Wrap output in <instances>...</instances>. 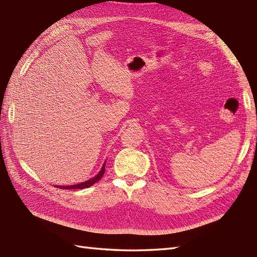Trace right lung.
I'll list each match as a JSON object with an SVG mask.
<instances>
[{"mask_svg": "<svg viewBox=\"0 0 257 257\" xmlns=\"http://www.w3.org/2000/svg\"><path fill=\"white\" fill-rule=\"evenodd\" d=\"M105 173V164L103 165V168H101L100 172L98 173V174L93 177L92 180L89 181H86V182H83L81 184H76V185H72V186H59V188H63V189H83V188H86V187H89L92 186V185H94L96 182H98L101 177H103Z\"/></svg>", "mask_w": 257, "mask_h": 257, "instance_id": "obj_1", "label": "right lung"}]
</instances>
